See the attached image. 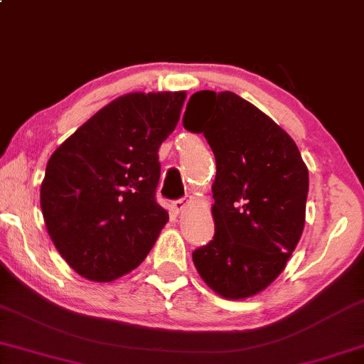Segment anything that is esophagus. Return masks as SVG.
Wrapping results in <instances>:
<instances>
[{"label":"esophagus","instance_id":"1","mask_svg":"<svg viewBox=\"0 0 364 364\" xmlns=\"http://www.w3.org/2000/svg\"><path fill=\"white\" fill-rule=\"evenodd\" d=\"M188 203H190V200H188V198H179V200H174L173 201L171 206H173V210L176 211V213H181L186 208Z\"/></svg>","mask_w":364,"mask_h":364}]
</instances>
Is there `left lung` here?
I'll return each instance as SVG.
<instances>
[{
  "label": "left lung",
  "instance_id": "8db88e82",
  "mask_svg": "<svg viewBox=\"0 0 364 364\" xmlns=\"http://www.w3.org/2000/svg\"><path fill=\"white\" fill-rule=\"evenodd\" d=\"M183 126L203 133L216 159L215 236L193 251L213 291L243 299L278 278L304 228L308 168L291 136L231 91H198Z\"/></svg>",
  "mask_w": 364,
  "mask_h": 364
}]
</instances>
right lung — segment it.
<instances>
[{"mask_svg": "<svg viewBox=\"0 0 364 364\" xmlns=\"http://www.w3.org/2000/svg\"><path fill=\"white\" fill-rule=\"evenodd\" d=\"M185 98V91L119 96L51 154L41 211L77 274L113 281L153 248L169 218L156 201L158 149L176 128Z\"/></svg>", "mask_w": 364, "mask_h": 364, "instance_id": "1", "label": "right lung"}]
</instances>
